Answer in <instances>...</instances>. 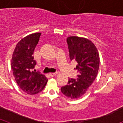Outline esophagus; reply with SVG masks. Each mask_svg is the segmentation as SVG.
Instances as JSON below:
<instances>
[{"label": "esophagus", "instance_id": "esophagus-1", "mask_svg": "<svg viewBox=\"0 0 123 123\" xmlns=\"http://www.w3.org/2000/svg\"><path fill=\"white\" fill-rule=\"evenodd\" d=\"M57 74V73H50L49 74V76L51 77H53L54 76H55V75Z\"/></svg>", "mask_w": 123, "mask_h": 123}]
</instances>
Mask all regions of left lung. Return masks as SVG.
<instances>
[{"mask_svg": "<svg viewBox=\"0 0 123 123\" xmlns=\"http://www.w3.org/2000/svg\"><path fill=\"white\" fill-rule=\"evenodd\" d=\"M69 58L77 62L74 68L78 78H69L68 84L61 91L68 98L77 99L83 95L91 86L98 73L100 57L96 47L91 41L77 36L67 39Z\"/></svg>", "mask_w": 123, "mask_h": 123, "instance_id": "left-lung-1", "label": "left lung"}]
</instances>
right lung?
I'll use <instances>...</instances> for the list:
<instances>
[{
	"instance_id": "1",
	"label": "right lung",
	"mask_w": 123,
	"mask_h": 123,
	"mask_svg": "<svg viewBox=\"0 0 123 123\" xmlns=\"http://www.w3.org/2000/svg\"><path fill=\"white\" fill-rule=\"evenodd\" d=\"M41 35L36 32L22 39L16 45L12 58L15 81L20 89L30 95L41 92L48 81L44 74L32 70L36 65L32 55Z\"/></svg>"
}]
</instances>
